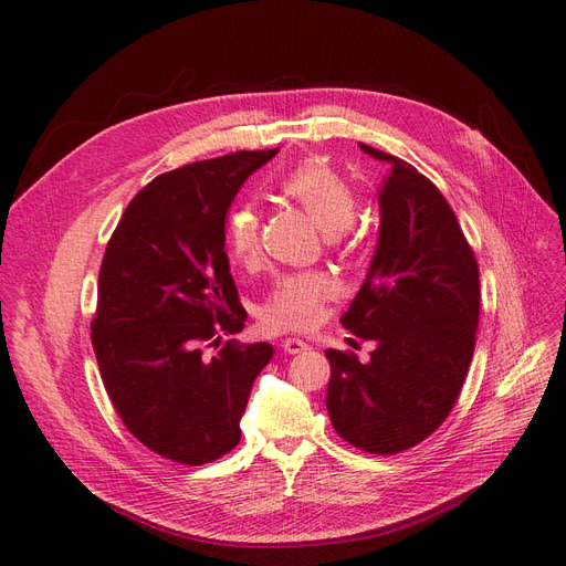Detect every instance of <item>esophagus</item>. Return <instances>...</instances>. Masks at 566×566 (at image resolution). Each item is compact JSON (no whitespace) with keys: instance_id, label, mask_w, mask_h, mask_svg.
I'll list each match as a JSON object with an SVG mask.
<instances>
[{"instance_id":"1","label":"esophagus","mask_w":566,"mask_h":566,"mask_svg":"<svg viewBox=\"0 0 566 566\" xmlns=\"http://www.w3.org/2000/svg\"><path fill=\"white\" fill-rule=\"evenodd\" d=\"M282 348H284V353H289V355H296V353H303L308 346H305V344L301 342V338H284Z\"/></svg>"}]
</instances>
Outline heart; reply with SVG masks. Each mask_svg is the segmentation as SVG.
Masks as SVG:
<instances>
[{
  "instance_id": "obj_1",
  "label": "heart",
  "mask_w": 566,
  "mask_h": 566,
  "mask_svg": "<svg viewBox=\"0 0 566 566\" xmlns=\"http://www.w3.org/2000/svg\"><path fill=\"white\" fill-rule=\"evenodd\" d=\"M289 199H294L308 213L317 228L327 234L346 230L355 218L358 197L353 187L322 160H303L286 175L282 185ZM228 251L241 265L255 263L261 253V218L249 203L237 206L224 230ZM336 282L322 272L286 274L272 286L261 305L263 325L274 332L313 329L325 313V303L336 298Z\"/></svg>"
}]
</instances>
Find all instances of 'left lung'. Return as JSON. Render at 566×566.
Returning a JSON list of instances; mask_svg holds the SVG:
<instances>
[{"label":"left lung","mask_w":566,"mask_h":566,"mask_svg":"<svg viewBox=\"0 0 566 566\" xmlns=\"http://www.w3.org/2000/svg\"><path fill=\"white\" fill-rule=\"evenodd\" d=\"M389 166L379 191V241L342 325L373 338L355 353L325 350L329 419L350 446L396 455L439 429L470 369L479 325V265L443 193L408 160L360 144Z\"/></svg>","instance_id":"obj_1"}]
</instances>
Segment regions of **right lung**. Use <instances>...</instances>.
<instances>
[{"mask_svg":"<svg viewBox=\"0 0 566 566\" xmlns=\"http://www.w3.org/2000/svg\"><path fill=\"white\" fill-rule=\"evenodd\" d=\"M237 151L158 175L127 203L99 270L92 346L106 394L139 443L199 467L239 443L251 386L270 344L244 329L224 253V218L247 177L277 154Z\"/></svg>","mask_w":566,"mask_h":566,"instance_id":"obj_1","label":"right lung"}]
</instances>
